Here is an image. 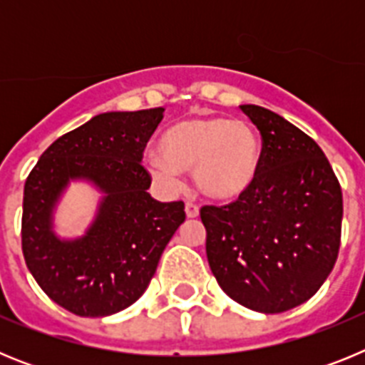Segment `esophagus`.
<instances>
[{"label": "esophagus", "mask_w": 365, "mask_h": 365, "mask_svg": "<svg viewBox=\"0 0 365 365\" xmlns=\"http://www.w3.org/2000/svg\"><path fill=\"white\" fill-rule=\"evenodd\" d=\"M185 212H186V215H188L190 219L199 217V206L195 205V202H192V201L186 202V205H185Z\"/></svg>", "instance_id": "1"}]
</instances>
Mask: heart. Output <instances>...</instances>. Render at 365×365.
I'll use <instances>...</instances> for the list:
<instances>
[{
	"instance_id": "b5f03b06",
	"label": "heart",
	"mask_w": 365,
	"mask_h": 365,
	"mask_svg": "<svg viewBox=\"0 0 365 365\" xmlns=\"http://www.w3.org/2000/svg\"><path fill=\"white\" fill-rule=\"evenodd\" d=\"M159 155L148 157V170L166 188H179V172L212 201H234L256 180L261 163L259 135L252 124L227 117L186 118L159 138Z\"/></svg>"
}]
</instances>
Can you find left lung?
<instances>
[{
    "mask_svg": "<svg viewBox=\"0 0 365 365\" xmlns=\"http://www.w3.org/2000/svg\"><path fill=\"white\" fill-rule=\"evenodd\" d=\"M261 133L250 190L225 206L206 205V256L234 302L276 314L307 302L338 257L344 201L322 148L259 106H240Z\"/></svg>",
    "mask_w": 365,
    "mask_h": 365,
    "instance_id": "obj_1",
    "label": "left lung"
}]
</instances>
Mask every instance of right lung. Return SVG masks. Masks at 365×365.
I'll use <instances>...</instances> for the list:
<instances>
[{"mask_svg":"<svg viewBox=\"0 0 365 365\" xmlns=\"http://www.w3.org/2000/svg\"><path fill=\"white\" fill-rule=\"evenodd\" d=\"M163 108L113 111L56 138L25 180L21 250L41 291L78 316H109L137 302L163 250L186 219L185 202L148 193L143 166ZM71 178H87L106 195L83 238L52 232V208Z\"/></svg>","mask_w":365,"mask_h":365,"instance_id":"right-lung-1","label":"right lung"}]
</instances>
